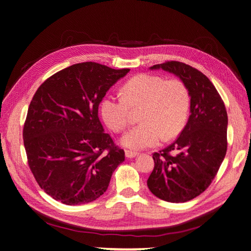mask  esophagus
<instances>
[{
  "instance_id": "34e87169",
  "label": "esophagus",
  "mask_w": 251,
  "mask_h": 251,
  "mask_svg": "<svg viewBox=\"0 0 251 251\" xmlns=\"http://www.w3.org/2000/svg\"><path fill=\"white\" fill-rule=\"evenodd\" d=\"M125 156L127 157V158H134V157L138 156V152L131 151H125Z\"/></svg>"
}]
</instances>
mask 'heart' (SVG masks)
Wrapping results in <instances>:
<instances>
[{"label": "heart", "mask_w": 251, "mask_h": 251, "mask_svg": "<svg viewBox=\"0 0 251 251\" xmlns=\"http://www.w3.org/2000/svg\"><path fill=\"white\" fill-rule=\"evenodd\" d=\"M123 94H107L100 103L104 122L115 133L125 130L130 123V107L143 105L141 124L123 136L121 143L138 151L154 147L173 138L184 128L189 115L190 95L180 79H165L158 75L141 74L123 86Z\"/></svg>", "instance_id": "obj_1"}]
</instances>
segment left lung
<instances>
[{
  "label": "left lung",
  "instance_id": "obj_1",
  "mask_svg": "<svg viewBox=\"0 0 251 251\" xmlns=\"http://www.w3.org/2000/svg\"><path fill=\"white\" fill-rule=\"evenodd\" d=\"M164 70L181 79L190 95V115L172 145L154 152L155 166L147 186L156 197L185 202L205 192L227 151V110L216 87L201 72L171 61L151 70ZM172 151L178 152L172 155Z\"/></svg>",
  "mask_w": 251,
  "mask_h": 251
}]
</instances>
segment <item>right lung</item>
I'll list each match as a JSON object with an SVG mask.
<instances>
[{
  "label": "right lung",
  "instance_id": "right-lung-1",
  "mask_svg": "<svg viewBox=\"0 0 251 251\" xmlns=\"http://www.w3.org/2000/svg\"><path fill=\"white\" fill-rule=\"evenodd\" d=\"M129 69L94 62L66 67L37 88L23 128L28 166L44 192L65 205L96 201L125 152L104 133L99 106Z\"/></svg>",
  "mask_w": 251,
  "mask_h": 251
}]
</instances>
